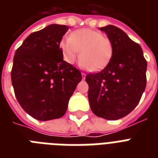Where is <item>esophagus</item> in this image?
Here are the masks:
<instances>
[{"label": "esophagus", "instance_id": "34e87169", "mask_svg": "<svg viewBox=\"0 0 158 158\" xmlns=\"http://www.w3.org/2000/svg\"><path fill=\"white\" fill-rule=\"evenodd\" d=\"M82 78H83V79H84L86 78V74H84V73H82Z\"/></svg>", "mask_w": 158, "mask_h": 158}]
</instances>
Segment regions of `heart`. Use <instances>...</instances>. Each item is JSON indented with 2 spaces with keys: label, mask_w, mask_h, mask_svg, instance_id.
Listing matches in <instances>:
<instances>
[{
  "label": "heart",
  "mask_w": 158,
  "mask_h": 158,
  "mask_svg": "<svg viewBox=\"0 0 158 158\" xmlns=\"http://www.w3.org/2000/svg\"><path fill=\"white\" fill-rule=\"evenodd\" d=\"M64 60L73 64L79 56L80 64L91 71L104 69L111 59L113 46L110 40L98 31L84 28L73 32L70 38L62 39L60 43Z\"/></svg>",
  "instance_id": "obj_1"
}]
</instances>
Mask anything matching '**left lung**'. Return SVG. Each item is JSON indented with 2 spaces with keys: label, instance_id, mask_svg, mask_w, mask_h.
<instances>
[{
  "label": "left lung",
  "instance_id": "1",
  "mask_svg": "<svg viewBox=\"0 0 158 158\" xmlns=\"http://www.w3.org/2000/svg\"><path fill=\"white\" fill-rule=\"evenodd\" d=\"M113 46L111 59L102 71L86 75L89 105L98 117L115 120L139 102L146 88L147 61L141 47L114 25L100 28Z\"/></svg>",
  "mask_w": 158,
  "mask_h": 158
}]
</instances>
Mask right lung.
Here are the masks:
<instances>
[{
	"label": "right lung",
	"mask_w": 158,
	"mask_h": 158,
	"mask_svg": "<svg viewBox=\"0 0 158 158\" xmlns=\"http://www.w3.org/2000/svg\"><path fill=\"white\" fill-rule=\"evenodd\" d=\"M66 25L50 24L31 33L16 50L11 82L19 103L32 117L45 121L62 117L81 72L63 60L60 48Z\"/></svg>",
	"instance_id": "add662e5"
}]
</instances>
